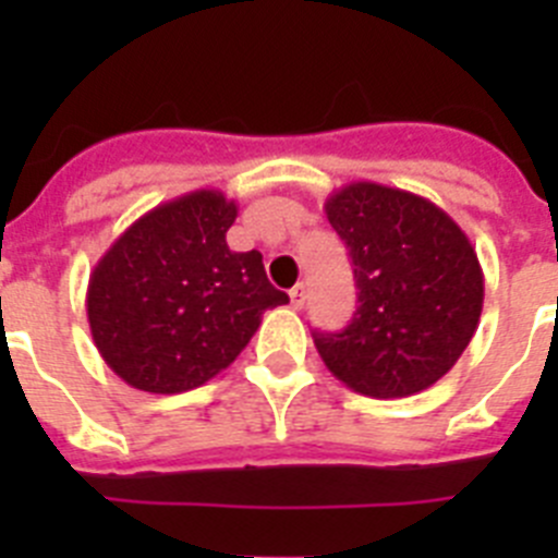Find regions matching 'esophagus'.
Wrapping results in <instances>:
<instances>
[{
  "label": "esophagus",
  "instance_id": "esophagus-1",
  "mask_svg": "<svg viewBox=\"0 0 558 558\" xmlns=\"http://www.w3.org/2000/svg\"><path fill=\"white\" fill-rule=\"evenodd\" d=\"M304 302H307V288H304V284H295V288L290 290V307L302 310Z\"/></svg>",
  "mask_w": 558,
  "mask_h": 558
}]
</instances>
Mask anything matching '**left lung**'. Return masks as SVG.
<instances>
[{"label":"left lung","mask_w":558,"mask_h":558,"mask_svg":"<svg viewBox=\"0 0 558 558\" xmlns=\"http://www.w3.org/2000/svg\"><path fill=\"white\" fill-rule=\"evenodd\" d=\"M324 211L357 284L349 327L313 332L324 366L363 397L425 391L456 366L481 322L483 270L470 236L433 201L374 181L340 186Z\"/></svg>","instance_id":"8db88e82"}]
</instances>
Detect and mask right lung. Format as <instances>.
<instances>
[{
  "label": "right lung",
  "mask_w": 558,
  "mask_h": 558,
  "mask_svg": "<svg viewBox=\"0 0 558 558\" xmlns=\"http://www.w3.org/2000/svg\"><path fill=\"white\" fill-rule=\"evenodd\" d=\"M236 204L195 190L133 220L100 256L86 290L88 329L100 357L131 388L181 393L236 360L288 304L268 282L259 251H231Z\"/></svg>",
  "instance_id": "add662e5"
}]
</instances>
